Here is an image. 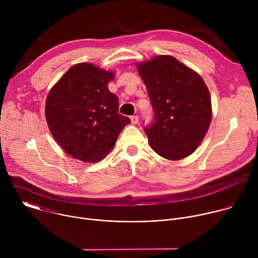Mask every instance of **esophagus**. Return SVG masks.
I'll use <instances>...</instances> for the list:
<instances>
[{
    "instance_id": "esophagus-1",
    "label": "esophagus",
    "mask_w": 258,
    "mask_h": 258,
    "mask_svg": "<svg viewBox=\"0 0 258 258\" xmlns=\"http://www.w3.org/2000/svg\"><path fill=\"white\" fill-rule=\"evenodd\" d=\"M131 121H132L133 124H137V123L139 122V117H138V115H133V116H131Z\"/></svg>"
}]
</instances>
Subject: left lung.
<instances>
[{"instance_id":"left-lung-1","label":"left lung","mask_w":258,"mask_h":258,"mask_svg":"<svg viewBox=\"0 0 258 258\" xmlns=\"http://www.w3.org/2000/svg\"><path fill=\"white\" fill-rule=\"evenodd\" d=\"M137 68L154 110L153 122L144 127L152 149L169 160L191 155L204 139L212 117L204 81L168 55L138 63Z\"/></svg>"}]
</instances>
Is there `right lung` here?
I'll return each instance as SVG.
<instances>
[{
    "instance_id": "add662e5",
    "label": "right lung",
    "mask_w": 258,
    "mask_h": 258,
    "mask_svg": "<svg viewBox=\"0 0 258 258\" xmlns=\"http://www.w3.org/2000/svg\"><path fill=\"white\" fill-rule=\"evenodd\" d=\"M113 79L111 71L79 63L70 67L49 92L48 126L69 156L89 163L102 160L131 122L118 113V98L108 90V83Z\"/></svg>"
}]
</instances>
